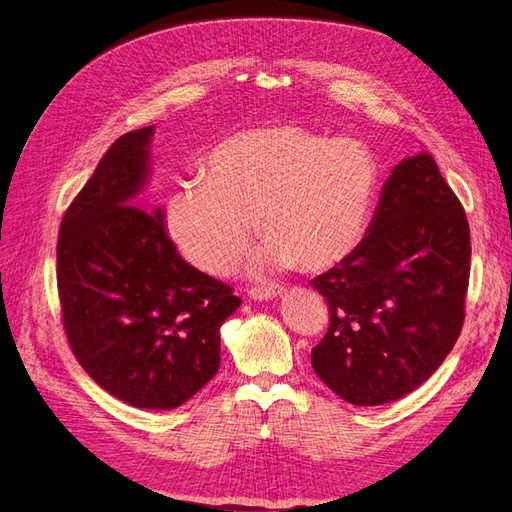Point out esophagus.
Segmentation results:
<instances>
[{
  "label": "esophagus",
  "instance_id": "1",
  "mask_svg": "<svg viewBox=\"0 0 512 512\" xmlns=\"http://www.w3.org/2000/svg\"><path fill=\"white\" fill-rule=\"evenodd\" d=\"M282 286L280 284H267V286H252L250 290H247V295H250L252 299H273L278 297L282 293Z\"/></svg>",
  "mask_w": 512,
  "mask_h": 512
}]
</instances>
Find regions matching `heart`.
Here are the masks:
<instances>
[{"instance_id":"b5f03b06","label":"heart","mask_w":512,"mask_h":512,"mask_svg":"<svg viewBox=\"0 0 512 512\" xmlns=\"http://www.w3.org/2000/svg\"><path fill=\"white\" fill-rule=\"evenodd\" d=\"M377 187L379 163L362 142L275 124L215 146L204 178L170 193L165 226L202 271H226L245 250L252 222L275 265L321 271L364 239Z\"/></svg>"}]
</instances>
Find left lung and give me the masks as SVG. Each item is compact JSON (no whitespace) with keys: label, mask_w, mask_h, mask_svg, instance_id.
Segmentation results:
<instances>
[{"label":"left lung","mask_w":512,"mask_h":512,"mask_svg":"<svg viewBox=\"0 0 512 512\" xmlns=\"http://www.w3.org/2000/svg\"><path fill=\"white\" fill-rule=\"evenodd\" d=\"M469 224L431 155L400 161L368 234L312 286L329 329L312 368L357 407L392 403L433 375L457 342L469 284Z\"/></svg>","instance_id":"1"}]
</instances>
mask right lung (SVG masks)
<instances>
[{"instance_id": "obj_1", "label": "right lung", "mask_w": 512, "mask_h": 512, "mask_svg": "<svg viewBox=\"0 0 512 512\" xmlns=\"http://www.w3.org/2000/svg\"><path fill=\"white\" fill-rule=\"evenodd\" d=\"M153 131L118 137L66 209L58 295L71 351L105 392L174 409L217 375L219 327L241 299L181 258L161 209L137 206Z\"/></svg>"}]
</instances>
